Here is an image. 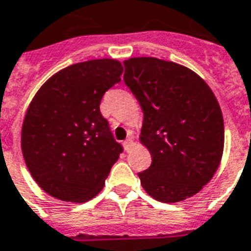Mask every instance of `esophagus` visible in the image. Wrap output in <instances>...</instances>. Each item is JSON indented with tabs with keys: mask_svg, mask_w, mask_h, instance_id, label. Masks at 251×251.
Returning <instances> with one entry per match:
<instances>
[{
	"mask_svg": "<svg viewBox=\"0 0 251 251\" xmlns=\"http://www.w3.org/2000/svg\"><path fill=\"white\" fill-rule=\"evenodd\" d=\"M133 145H134V143H133V139H131V138H127L125 141V142H124V147H125L126 151L131 150V147H133Z\"/></svg>",
	"mask_w": 251,
	"mask_h": 251,
	"instance_id": "1",
	"label": "esophagus"
}]
</instances>
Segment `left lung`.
I'll return each instance as SVG.
<instances>
[{"instance_id": "left-lung-1", "label": "left lung", "mask_w": 251, "mask_h": 251, "mask_svg": "<svg viewBox=\"0 0 251 251\" xmlns=\"http://www.w3.org/2000/svg\"><path fill=\"white\" fill-rule=\"evenodd\" d=\"M125 84L143 112L141 143L151 166L139 172L151 198L177 202L213 177L224 151V118L209 85L194 71L156 57L124 62Z\"/></svg>"}]
</instances>
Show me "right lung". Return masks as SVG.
Returning <instances> with one entry per match:
<instances>
[{
  "label": "right lung",
  "instance_id": "add662e5",
  "mask_svg": "<svg viewBox=\"0 0 251 251\" xmlns=\"http://www.w3.org/2000/svg\"><path fill=\"white\" fill-rule=\"evenodd\" d=\"M122 72L116 59L76 63L51 76L28 105L22 154L32 179L52 198L85 202L104 188L122 146L100 102Z\"/></svg>",
  "mask_w": 251,
  "mask_h": 251
}]
</instances>
